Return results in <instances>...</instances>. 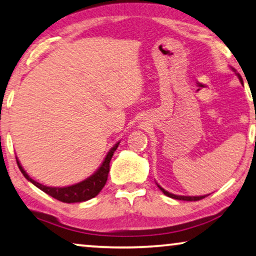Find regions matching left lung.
Listing matches in <instances>:
<instances>
[{"label":"left lung","mask_w":256,"mask_h":256,"mask_svg":"<svg viewBox=\"0 0 256 256\" xmlns=\"http://www.w3.org/2000/svg\"><path fill=\"white\" fill-rule=\"evenodd\" d=\"M233 70V68H232ZM236 72V70H233ZM236 75H238V78H239V80H240V82L241 84H242V78H241V76H240V74H238V73H236ZM158 186H159L160 188V190L161 192H162L166 196H168V197H170V198H174V200H189V202H195V200H203V198H205V197H206L208 195H204V196H178V195H174V194H170V192H166V190L164 189V188H161V186L158 184Z\"/></svg>","instance_id":"8db88e82"}]
</instances>
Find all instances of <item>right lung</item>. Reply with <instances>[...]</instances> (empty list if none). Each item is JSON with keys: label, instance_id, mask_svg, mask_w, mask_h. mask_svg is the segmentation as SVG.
I'll return each instance as SVG.
<instances>
[{"label": "right lung", "instance_id": "right-lung-1", "mask_svg": "<svg viewBox=\"0 0 256 256\" xmlns=\"http://www.w3.org/2000/svg\"><path fill=\"white\" fill-rule=\"evenodd\" d=\"M118 145H120V142H117L116 145L109 150V153L106 154L103 164H100V167L98 169H97L95 174L89 176V178L87 180H84V181L70 186H64V188H53V186H46L44 184H42V183H38L26 174V172H25L23 167H22L17 158L16 161L17 164H18L20 170L22 172V174L24 175V178H26L28 181H30L32 184L37 186V188L42 190L45 194L52 196L53 198H56L58 200L64 202V203H80V202L94 198V197L98 195L100 190L103 189V186H106L108 174H109L110 170L111 158H112L114 150H117Z\"/></svg>", "mask_w": 256, "mask_h": 256}]
</instances>
